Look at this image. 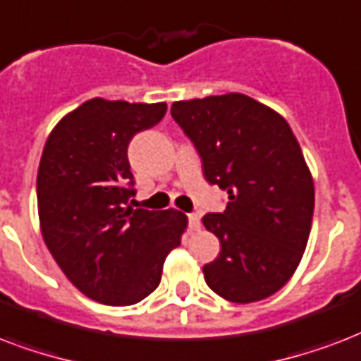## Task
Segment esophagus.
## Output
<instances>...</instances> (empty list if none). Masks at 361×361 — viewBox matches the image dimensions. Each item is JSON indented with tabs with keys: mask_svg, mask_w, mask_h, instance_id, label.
<instances>
[{
	"mask_svg": "<svg viewBox=\"0 0 361 361\" xmlns=\"http://www.w3.org/2000/svg\"><path fill=\"white\" fill-rule=\"evenodd\" d=\"M201 228V219L197 214H188V230L197 231Z\"/></svg>",
	"mask_w": 361,
	"mask_h": 361,
	"instance_id": "34e87169",
	"label": "esophagus"
}]
</instances>
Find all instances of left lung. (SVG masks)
<instances>
[{"mask_svg": "<svg viewBox=\"0 0 361 361\" xmlns=\"http://www.w3.org/2000/svg\"><path fill=\"white\" fill-rule=\"evenodd\" d=\"M211 184L228 190L224 212L203 226L220 254L203 265L212 292L231 303L269 298L298 269L311 233L314 184L294 131L281 114L245 94L175 102Z\"/></svg>", "mask_w": 361, "mask_h": 361, "instance_id": "8db88e82", "label": "left lung"}]
</instances>
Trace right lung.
<instances>
[{"mask_svg":"<svg viewBox=\"0 0 361 361\" xmlns=\"http://www.w3.org/2000/svg\"><path fill=\"white\" fill-rule=\"evenodd\" d=\"M166 103L88 99L50 131L37 171L41 233L75 288L105 305H133L161 281L188 219L133 209L128 145L164 118Z\"/></svg>","mask_w":361,"mask_h":361,"instance_id":"1","label":"right lung"}]
</instances>
